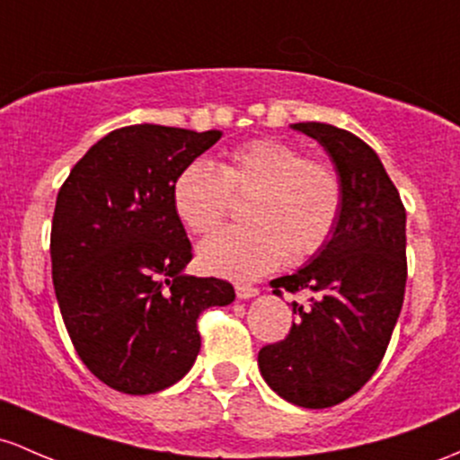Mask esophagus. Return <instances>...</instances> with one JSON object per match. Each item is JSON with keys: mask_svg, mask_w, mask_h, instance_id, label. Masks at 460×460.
I'll return each mask as SVG.
<instances>
[{"mask_svg": "<svg viewBox=\"0 0 460 460\" xmlns=\"http://www.w3.org/2000/svg\"><path fill=\"white\" fill-rule=\"evenodd\" d=\"M235 295H238V299H253V296L260 295V290H257L255 286L238 284L235 286Z\"/></svg>", "mask_w": 460, "mask_h": 460, "instance_id": "esophagus-1", "label": "esophagus"}]
</instances>
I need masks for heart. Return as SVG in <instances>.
<instances>
[{
	"instance_id": "obj_1",
	"label": "heart",
	"mask_w": 460,
	"mask_h": 460,
	"mask_svg": "<svg viewBox=\"0 0 460 460\" xmlns=\"http://www.w3.org/2000/svg\"><path fill=\"white\" fill-rule=\"evenodd\" d=\"M246 225L226 226L199 249L200 266L229 279H255L288 255L305 260L325 246L342 211L341 176L284 139L260 137L229 150L220 165L194 159L179 170L172 205L191 234H211L246 196Z\"/></svg>"
}]
</instances>
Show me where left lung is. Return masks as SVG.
I'll return each mask as SVG.
<instances>
[{
    "mask_svg": "<svg viewBox=\"0 0 460 460\" xmlns=\"http://www.w3.org/2000/svg\"><path fill=\"white\" fill-rule=\"evenodd\" d=\"M316 139L342 183L332 238L310 264L272 279L281 290L312 292L292 301L290 334L260 349L261 377L286 402L330 408L360 391L380 367L406 290V209L380 156L349 130L299 122Z\"/></svg>",
    "mask_w": 460,
    "mask_h": 460,
    "instance_id": "left-lung-1",
    "label": "left lung"
}]
</instances>
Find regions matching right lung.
<instances>
[{
  "instance_id": "right-lung-1",
  "label": "right lung",
  "mask_w": 460,
  "mask_h": 460,
  "mask_svg": "<svg viewBox=\"0 0 460 460\" xmlns=\"http://www.w3.org/2000/svg\"><path fill=\"white\" fill-rule=\"evenodd\" d=\"M220 135L124 126L58 191L49 253L60 314L80 360L115 391L176 385L200 351V312L235 299L229 281L185 275L191 244L172 205L174 176Z\"/></svg>"
}]
</instances>
